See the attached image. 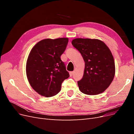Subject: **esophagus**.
Instances as JSON below:
<instances>
[{
  "label": "esophagus",
  "instance_id": "34e87169",
  "mask_svg": "<svg viewBox=\"0 0 134 134\" xmlns=\"http://www.w3.org/2000/svg\"><path fill=\"white\" fill-rule=\"evenodd\" d=\"M74 72H75L74 71H70V75L71 76L72 75H73V74H74Z\"/></svg>",
  "mask_w": 134,
  "mask_h": 134
}]
</instances>
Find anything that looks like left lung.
I'll return each instance as SVG.
<instances>
[{
  "mask_svg": "<svg viewBox=\"0 0 134 134\" xmlns=\"http://www.w3.org/2000/svg\"><path fill=\"white\" fill-rule=\"evenodd\" d=\"M71 43L85 62L83 78L78 82L80 91L88 95L103 92L112 83L115 65L110 50L97 39L75 38Z\"/></svg>",
  "mask_w": 134,
  "mask_h": 134,
  "instance_id": "obj_1",
  "label": "left lung"
}]
</instances>
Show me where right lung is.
<instances>
[{
  "label": "right lung",
  "mask_w": 134,
  "mask_h": 134,
  "mask_svg": "<svg viewBox=\"0 0 134 134\" xmlns=\"http://www.w3.org/2000/svg\"><path fill=\"white\" fill-rule=\"evenodd\" d=\"M68 38L44 39L32 48L26 64L31 86L39 94L52 97L60 91L62 83L69 77L61 56L65 50Z\"/></svg>",
  "instance_id": "add662e5"
}]
</instances>
